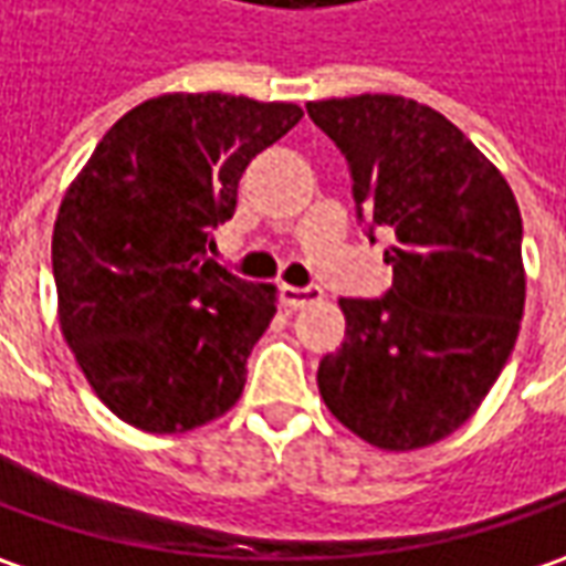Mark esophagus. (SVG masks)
Segmentation results:
<instances>
[{
	"label": "esophagus",
	"instance_id": "34e87169",
	"mask_svg": "<svg viewBox=\"0 0 566 566\" xmlns=\"http://www.w3.org/2000/svg\"><path fill=\"white\" fill-rule=\"evenodd\" d=\"M282 301L284 306H306V303H319L322 301V291L319 287H313V284H306V287H294V284H282Z\"/></svg>",
	"mask_w": 566,
	"mask_h": 566
}]
</instances>
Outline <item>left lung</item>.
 I'll return each mask as SVG.
<instances>
[{
    "label": "left lung",
    "instance_id": "1",
    "mask_svg": "<svg viewBox=\"0 0 566 566\" xmlns=\"http://www.w3.org/2000/svg\"><path fill=\"white\" fill-rule=\"evenodd\" d=\"M342 149L357 219L395 238V282L342 297V347L319 363L325 407L363 441L413 451L476 413L523 319V219L497 171L436 108L363 93L306 103Z\"/></svg>",
    "mask_w": 566,
    "mask_h": 566
}]
</instances>
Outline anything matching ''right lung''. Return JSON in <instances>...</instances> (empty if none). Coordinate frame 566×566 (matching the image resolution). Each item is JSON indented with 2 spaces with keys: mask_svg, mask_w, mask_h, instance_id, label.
<instances>
[{
  "mask_svg": "<svg viewBox=\"0 0 566 566\" xmlns=\"http://www.w3.org/2000/svg\"><path fill=\"white\" fill-rule=\"evenodd\" d=\"M303 118L294 103L166 93L122 115L55 216L59 325L108 410L153 436L231 410L275 287L209 260L250 159Z\"/></svg>",
  "mask_w": 566,
  "mask_h": 566,
  "instance_id": "right-lung-1",
  "label": "right lung"
}]
</instances>
